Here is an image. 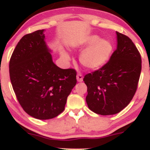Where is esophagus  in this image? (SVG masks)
<instances>
[{"label": "esophagus", "instance_id": "34e87169", "mask_svg": "<svg viewBox=\"0 0 150 150\" xmlns=\"http://www.w3.org/2000/svg\"><path fill=\"white\" fill-rule=\"evenodd\" d=\"M76 78H77V81H78V82L83 81V75H82L81 73H78V75H77Z\"/></svg>", "mask_w": 150, "mask_h": 150}]
</instances>
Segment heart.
<instances>
[{
    "instance_id": "b5f03b06",
    "label": "heart",
    "mask_w": 150,
    "mask_h": 150,
    "mask_svg": "<svg viewBox=\"0 0 150 150\" xmlns=\"http://www.w3.org/2000/svg\"><path fill=\"white\" fill-rule=\"evenodd\" d=\"M81 49L85 48L80 54V62L89 69H97L103 67L111 57L113 51L112 43L108 39H100L97 35L86 36L78 43ZM63 58L69 60V55L66 51L61 52Z\"/></svg>"
}]
</instances>
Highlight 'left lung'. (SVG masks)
Listing matches in <instances>:
<instances>
[{"label":"left lung","instance_id":"left-lung-1","mask_svg":"<svg viewBox=\"0 0 150 150\" xmlns=\"http://www.w3.org/2000/svg\"><path fill=\"white\" fill-rule=\"evenodd\" d=\"M117 48L103 67L86 75V101L92 112L101 115L120 112L136 92L141 71V58L132 40L116 32Z\"/></svg>","mask_w":150,"mask_h":150}]
</instances>
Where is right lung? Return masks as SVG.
I'll return each instance as SVG.
<instances>
[{"label":"right lung","instance_id":"1","mask_svg":"<svg viewBox=\"0 0 150 150\" xmlns=\"http://www.w3.org/2000/svg\"><path fill=\"white\" fill-rule=\"evenodd\" d=\"M51 52L44 29L38 30L21 39L9 61V76L18 102L28 115L40 120L61 114L77 83L76 71L56 66Z\"/></svg>","mask_w":150,"mask_h":150}]
</instances>
